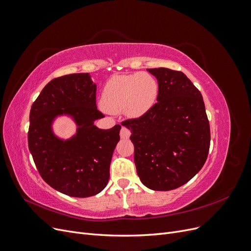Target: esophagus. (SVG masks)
I'll list each match as a JSON object with an SVG mask.
<instances>
[{
  "instance_id": "1",
  "label": "esophagus",
  "mask_w": 251,
  "mask_h": 251,
  "mask_svg": "<svg viewBox=\"0 0 251 251\" xmlns=\"http://www.w3.org/2000/svg\"><path fill=\"white\" fill-rule=\"evenodd\" d=\"M130 136H131V132H130V130H128L127 127H126V126L121 127V130H120V137L121 138H123V139H128V138H130Z\"/></svg>"
}]
</instances>
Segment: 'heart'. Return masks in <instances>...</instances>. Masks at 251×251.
Here are the masks:
<instances>
[{"instance_id":"heart-1","label":"heart","mask_w":251,"mask_h":251,"mask_svg":"<svg viewBox=\"0 0 251 251\" xmlns=\"http://www.w3.org/2000/svg\"><path fill=\"white\" fill-rule=\"evenodd\" d=\"M159 86L149 73L115 75L105 83L101 104L105 111L123 113L128 118H139L156 102Z\"/></svg>"}]
</instances>
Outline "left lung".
Returning a JSON list of instances; mask_svg holds the SVG:
<instances>
[{
    "label": "left lung",
    "mask_w": 251,
    "mask_h": 251,
    "mask_svg": "<svg viewBox=\"0 0 251 251\" xmlns=\"http://www.w3.org/2000/svg\"><path fill=\"white\" fill-rule=\"evenodd\" d=\"M158 81L157 103L123 126L131 131L136 170L153 191H172L191 180L208 155L210 130L200 91L183 72L148 69Z\"/></svg>",
    "instance_id": "left-lung-1"
}]
</instances>
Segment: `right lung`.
<instances>
[{
  "label": "right lung",
  "mask_w": 251,
  "mask_h": 251,
  "mask_svg": "<svg viewBox=\"0 0 251 251\" xmlns=\"http://www.w3.org/2000/svg\"><path fill=\"white\" fill-rule=\"evenodd\" d=\"M71 118L77 132L60 139L52 131L58 117ZM96 85L89 73L64 75L49 81L30 110L28 146L42 178L70 197L87 198L107 186L113 151L121 126L98 128Z\"/></svg>",
  "instance_id": "obj_1"
}]
</instances>
